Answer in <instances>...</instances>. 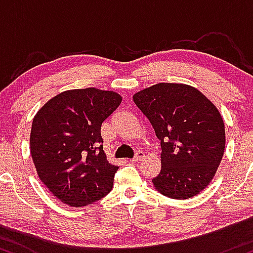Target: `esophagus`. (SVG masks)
Returning <instances> with one entry per match:
<instances>
[{"instance_id": "obj_1", "label": "esophagus", "mask_w": 253, "mask_h": 253, "mask_svg": "<svg viewBox=\"0 0 253 253\" xmlns=\"http://www.w3.org/2000/svg\"><path fill=\"white\" fill-rule=\"evenodd\" d=\"M144 152H141V151H138V152L135 153V156L133 157L132 159H130V161L132 162H139V161H141V159L144 158Z\"/></svg>"}]
</instances>
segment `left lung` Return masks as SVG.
<instances>
[{"label":"left lung","mask_w":253,"mask_h":253,"mask_svg":"<svg viewBox=\"0 0 253 253\" xmlns=\"http://www.w3.org/2000/svg\"><path fill=\"white\" fill-rule=\"evenodd\" d=\"M161 140L162 169L155 189L171 199L200 194L215 176L225 152V124L200 90L183 83H157L133 95Z\"/></svg>","instance_id":"8db88e82"}]
</instances>
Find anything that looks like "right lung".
<instances>
[{"mask_svg":"<svg viewBox=\"0 0 253 253\" xmlns=\"http://www.w3.org/2000/svg\"><path fill=\"white\" fill-rule=\"evenodd\" d=\"M121 101L112 90H66L33 118L30 147L37 173L65 205H91L112 190L119 167L107 161L101 126Z\"/></svg>","mask_w":253,"mask_h":253,"instance_id":"obj_1","label":"right lung"}]
</instances>
